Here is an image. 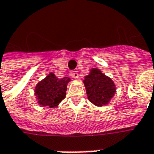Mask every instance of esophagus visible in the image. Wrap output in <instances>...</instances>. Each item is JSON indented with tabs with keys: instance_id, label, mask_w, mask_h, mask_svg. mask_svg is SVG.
Wrapping results in <instances>:
<instances>
[{
	"instance_id": "1",
	"label": "esophagus",
	"mask_w": 154,
	"mask_h": 154,
	"mask_svg": "<svg viewBox=\"0 0 154 154\" xmlns=\"http://www.w3.org/2000/svg\"><path fill=\"white\" fill-rule=\"evenodd\" d=\"M72 76H73L74 79H78L79 78V73H77L76 71H73L72 73Z\"/></svg>"
}]
</instances>
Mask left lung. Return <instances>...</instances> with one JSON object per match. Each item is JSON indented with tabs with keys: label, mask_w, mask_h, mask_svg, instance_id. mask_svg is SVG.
<instances>
[{
	"label": "left lung",
	"mask_w": 154,
	"mask_h": 154,
	"mask_svg": "<svg viewBox=\"0 0 154 154\" xmlns=\"http://www.w3.org/2000/svg\"><path fill=\"white\" fill-rule=\"evenodd\" d=\"M83 83L90 102L97 106L107 105L116 92L112 80L98 68H92L84 77Z\"/></svg>",
	"instance_id": "8db88e82"
}]
</instances>
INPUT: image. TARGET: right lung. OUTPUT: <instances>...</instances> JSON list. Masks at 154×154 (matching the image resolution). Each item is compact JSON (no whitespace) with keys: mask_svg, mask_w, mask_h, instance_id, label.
<instances>
[{"mask_svg":"<svg viewBox=\"0 0 154 154\" xmlns=\"http://www.w3.org/2000/svg\"><path fill=\"white\" fill-rule=\"evenodd\" d=\"M70 81L68 77L58 79L54 73H49L35 86V94L37 103L49 108L57 107L66 97V86Z\"/></svg>","mask_w":154,"mask_h":154,"instance_id":"1","label":"right lung"}]
</instances>
